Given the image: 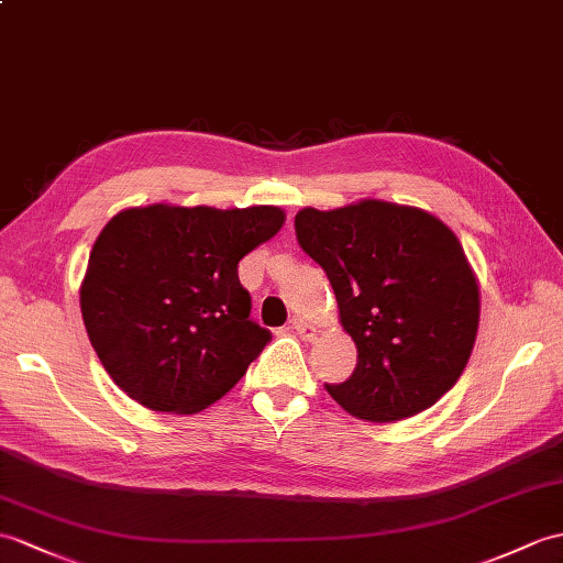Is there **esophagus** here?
<instances>
[{
  "label": "esophagus",
  "mask_w": 563,
  "mask_h": 563,
  "mask_svg": "<svg viewBox=\"0 0 563 563\" xmlns=\"http://www.w3.org/2000/svg\"><path fill=\"white\" fill-rule=\"evenodd\" d=\"M290 329L299 338H302V341H313V338H317V329H313V325L309 321H305V319H292L290 321Z\"/></svg>",
  "instance_id": "34e87169"
}]
</instances>
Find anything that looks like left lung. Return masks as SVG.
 Listing matches in <instances>:
<instances>
[{"label": "left lung", "mask_w": 563, "mask_h": 563, "mask_svg": "<svg viewBox=\"0 0 563 563\" xmlns=\"http://www.w3.org/2000/svg\"><path fill=\"white\" fill-rule=\"evenodd\" d=\"M297 242L325 271L357 367L325 390L369 422H396L459 382L475 345L479 287L459 238L420 208L360 201L295 216Z\"/></svg>", "instance_id": "left-lung-1"}]
</instances>
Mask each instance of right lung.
I'll list each match as a JSON object with an SVG mask.
<instances>
[{"label": "right lung", "instance_id": "add662e5", "mask_svg": "<svg viewBox=\"0 0 563 563\" xmlns=\"http://www.w3.org/2000/svg\"><path fill=\"white\" fill-rule=\"evenodd\" d=\"M276 206L129 208L102 228L81 313L104 372L129 398L191 415L220 400L271 343L250 319L238 264L271 240Z\"/></svg>", "mask_w": 563, "mask_h": 563}]
</instances>
